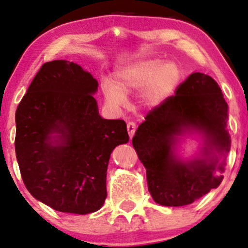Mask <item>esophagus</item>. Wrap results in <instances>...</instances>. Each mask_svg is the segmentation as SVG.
I'll list each match as a JSON object with an SVG mask.
<instances>
[{
    "instance_id": "34e87169",
    "label": "esophagus",
    "mask_w": 248,
    "mask_h": 248,
    "mask_svg": "<svg viewBox=\"0 0 248 248\" xmlns=\"http://www.w3.org/2000/svg\"><path fill=\"white\" fill-rule=\"evenodd\" d=\"M136 128H137V126L135 122H128L127 130H128V134H129L130 139H133V136L135 135V131H136Z\"/></svg>"
}]
</instances>
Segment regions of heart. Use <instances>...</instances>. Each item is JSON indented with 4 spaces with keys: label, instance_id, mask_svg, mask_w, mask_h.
<instances>
[{
    "label": "heart",
    "instance_id": "heart-1",
    "mask_svg": "<svg viewBox=\"0 0 248 248\" xmlns=\"http://www.w3.org/2000/svg\"><path fill=\"white\" fill-rule=\"evenodd\" d=\"M180 80L181 72L175 62H164L156 58L140 59L119 68L114 74V82L103 80L102 92L106 103L118 108L126 102L124 93L142 88L140 102L144 105L155 106L173 93Z\"/></svg>",
    "mask_w": 248,
    "mask_h": 248
}]
</instances>
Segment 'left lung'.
Here are the masks:
<instances>
[{
  "instance_id": "left-lung-1",
  "label": "left lung",
  "mask_w": 248,
  "mask_h": 248,
  "mask_svg": "<svg viewBox=\"0 0 248 248\" xmlns=\"http://www.w3.org/2000/svg\"><path fill=\"white\" fill-rule=\"evenodd\" d=\"M228 104L215 80L192 73L174 96L147 113L137 128L133 146L146 169L147 187L162 206L190 205L221 184L224 162L218 156L230 151L227 130ZM196 130L205 140L202 156L184 162L173 153L177 136Z\"/></svg>"
}]
</instances>
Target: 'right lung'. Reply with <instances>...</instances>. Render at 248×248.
<instances>
[{"mask_svg": "<svg viewBox=\"0 0 248 248\" xmlns=\"http://www.w3.org/2000/svg\"><path fill=\"white\" fill-rule=\"evenodd\" d=\"M98 82L68 61L43 64L16 111V155L25 186L55 211L89 214L105 202L115 146L126 122L98 113Z\"/></svg>", "mask_w": 248, "mask_h": 248, "instance_id": "right-lung-1", "label": "right lung"}]
</instances>
